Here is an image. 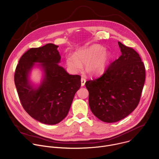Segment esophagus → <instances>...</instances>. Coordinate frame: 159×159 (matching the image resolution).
Instances as JSON below:
<instances>
[{
	"label": "esophagus",
	"mask_w": 159,
	"mask_h": 159,
	"mask_svg": "<svg viewBox=\"0 0 159 159\" xmlns=\"http://www.w3.org/2000/svg\"><path fill=\"white\" fill-rule=\"evenodd\" d=\"M85 82H86V80L84 78L82 77L81 78V85L84 86L85 85Z\"/></svg>",
	"instance_id": "34e87169"
}]
</instances>
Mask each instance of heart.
Returning <instances> with one entry per match:
<instances>
[{
    "instance_id": "heart-1",
    "label": "heart",
    "mask_w": 159,
    "mask_h": 159,
    "mask_svg": "<svg viewBox=\"0 0 159 159\" xmlns=\"http://www.w3.org/2000/svg\"><path fill=\"white\" fill-rule=\"evenodd\" d=\"M110 55L105 52V48L94 44L85 49L78 51L74 55L68 56L66 63L73 72H77L85 65V69L90 75H97L102 73L110 60Z\"/></svg>"
}]
</instances>
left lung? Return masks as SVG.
Here are the masks:
<instances>
[{
  "instance_id": "8db88e82",
  "label": "left lung",
  "mask_w": 159,
  "mask_h": 159,
  "mask_svg": "<svg viewBox=\"0 0 159 159\" xmlns=\"http://www.w3.org/2000/svg\"><path fill=\"white\" fill-rule=\"evenodd\" d=\"M121 55L99 77L85 82L93 114L106 123L128 116L139 104L145 80V68L139 54L118 42Z\"/></svg>"
}]
</instances>
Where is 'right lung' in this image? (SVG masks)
<instances>
[{"mask_svg": "<svg viewBox=\"0 0 159 159\" xmlns=\"http://www.w3.org/2000/svg\"><path fill=\"white\" fill-rule=\"evenodd\" d=\"M58 47L48 43L30 48L19 59L14 74L15 85L24 109L32 118L47 125L57 124L66 116L81 85L80 75L69 74L57 64L61 58ZM37 62L42 63L45 78L38 88H33L28 74Z\"/></svg>", "mask_w": 159, "mask_h": 159, "instance_id": "add662e5", "label": "right lung"}]
</instances>
